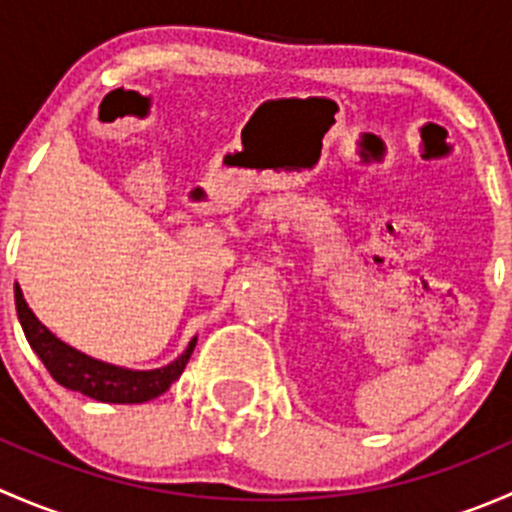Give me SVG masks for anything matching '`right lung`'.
Here are the masks:
<instances>
[{
	"label": "right lung",
	"mask_w": 512,
	"mask_h": 512,
	"mask_svg": "<svg viewBox=\"0 0 512 512\" xmlns=\"http://www.w3.org/2000/svg\"><path fill=\"white\" fill-rule=\"evenodd\" d=\"M14 302H17L19 322H22L24 337H27L29 347L34 349L41 364L46 366L54 381L61 386L79 394L89 396V399L106 401V404H143L156 396L165 394L168 386L183 374L185 364H188L190 354H193L198 337L190 339L188 349L173 361V364L163 366V369L153 371H131L121 369V366L106 364V361L91 359V356L76 352L74 347L56 339L34 312L29 304L24 302V294L19 285H14Z\"/></svg>",
	"instance_id": "add662e5"
}]
</instances>
